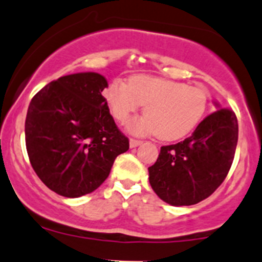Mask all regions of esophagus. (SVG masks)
Wrapping results in <instances>:
<instances>
[{"label":"esophagus","mask_w":262,"mask_h":262,"mask_svg":"<svg viewBox=\"0 0 262 262\" xmlns=\"http://www.w3.org/2000/svg\"><path fill=\"white\" fill-rule=\"evenodd\" d=\"M142 140H139V139H133L132 138L130 140H129V145H130V148H136V147H138V145H140L142 144Z\"/></svg>","instance_id":"esophagus-1"}]
</instances>
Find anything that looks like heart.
Here are the masks:
<instances>
[{
  "label": "heart",
  "instance_id": "obj_1",
  "mask_svg": "<svg viewBox=\"0 0 262 262\" xmlns=\"http://www.w3.org/2000/svg\"><path fill=\"white\" fill-rule=\"evenodd\" d=\"M104 98L120 123L128 122L145 105L144 117L132 120L126 128L137 136L157 133L162 140H177L191 133L208 106L205 88L148 75L133 76L129 82L115 79L104 92Z\"/></svg>",
  "mask_w": 262,
  "mask_h": 262
}]
</instances>
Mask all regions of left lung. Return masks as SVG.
<instances>
[{
  "mask_svg": "<svg viewBox=\"0 0 262 262\" xmlns=\"http://www.w3.org/2000/svg\"><path fill=\"white\" fill-rule=\"evenodd\" d=\"M238 124L231 109L202 120L183 142L161 148L149 170L157 196L172 206H191L210 197L225 181L235 157Z\"/></svg>",
  "mask_w": 262,
  "mask_h": 262,
  "instance_id": "1",
  "label": "left lung"
}]
</instances>
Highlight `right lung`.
Segmentation results:
<instances>
[{
    "instance_id": "add662e5",
    "label": "right lung",
    "mask_w": 262,
    "mask_h": 262,
    "mask_svg": "<svg viewBox=\"0 0 262 262\" xmlns=\"http://www.w3.org/2000/svg\"><path fill=\"white\" fill-rule=\"evenodd\" d=\"M105 88L100 74H71L49 82L30 103L27 154L38 178L60 196L92 193L129 149L101 95Z\"/></svg>"
}]
</instances>
